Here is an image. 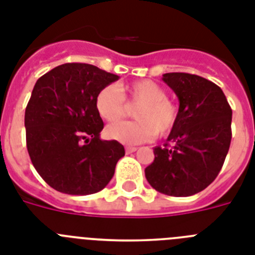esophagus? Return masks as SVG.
Masks as SVG:
<instances>
[{
    "mask_svg": "<svg viewBox=\"0 0 255 255\" xmlns=\"http://www.w3.org/2000/svg\"><path fill=\"white\" fill-rule=\"evenodd\" d=\"M136 150H137V147H136V146H126V153H127V154L134 153Z\"/></svg>",
    "mask_w": 255,
    "mask_h": 255,
    "instance_id": "1",
    "label": "esophagus"
}]
</instances>
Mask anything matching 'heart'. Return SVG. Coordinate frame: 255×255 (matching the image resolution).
Wrapping results in <instances>:
<instances>
[{"instance_id":"b5f03b06","label":"heart","mask_w":255,"mask_h":255,"mask_svg":"<svg viewBox=\"0 0 255 255\" xmlns=\"http://www.w3.org/2000/svg\"><path fill=\"white\" fill-rule=\"evenodd\" d=\"M126 99L139 105L134 115L136 122L109 126L105 133L110 140L127 145L141 144L153 140L157 134L164 137L176 127L179 106L162 85L149 79L118 88L104 87L96 96V110L104 121L114 123L125 116Z\"/></svg>"}]
</instances>
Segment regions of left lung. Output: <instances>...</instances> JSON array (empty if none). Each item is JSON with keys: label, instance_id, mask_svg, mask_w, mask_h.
Instances as JSON below:
<instances>
[{"label": "left lung", "instance_id": "8db88e82", "mask_svg": "<svg viewBox=\"0 0 255 255\" xmlns=\"http://www.w3.org/2000/svg\"><path fill=\"white\" fill-rule=\"evenodd\" d=\"M162 80L176 93L180 114L164 146L154 147L145 176L160 193L193 196L222 170L232 138V109L223 91L198 75L168 72Z\"/></svg>", "mask_w": 255, "mask_h": 255}]
</instances>
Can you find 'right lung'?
Returning a JSON list of instances; mask_svg holds the SVG:
<instances>
[{"mask_svg": "<svg viewBox=\"0 0 255 255\" xmlns=\"http://www.w3.org/2000/svg\"><path fill=\"white\" fill-rule=\"evenodd\" d=\"M119 79L88 63H65L36 81L25 108L27 150L51 188L72 196L104 189L124 146L100 138L104 122L96 96Z\"/></svg>", "mask_w": 255, "mask_h": 255, "instance_id": "obj_1", "label": "right lung"}]
</instances>
